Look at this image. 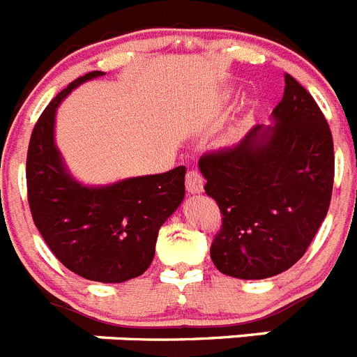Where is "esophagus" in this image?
Wrapping results in <instances>:
<instances>
[{
	"label": "esophagus",
	"instance_id": "esophagus-1",
	"mask_svg": "<svg viewBox=\"0 0 357 357\" xmlns=\"http://www.w3.org/2000/svg\"><path fill=\"white\" fill-rule=\"evenodd\" d=\"M187 192L188 194H201L203 192V178L197 170H190L187 174Z\"/></svg>",
	"mask_w": 357,
	"mask_h": 357
}]
</instances>
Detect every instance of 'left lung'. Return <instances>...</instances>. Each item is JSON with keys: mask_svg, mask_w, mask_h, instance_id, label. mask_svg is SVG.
I'll return each mask as SVG.
<instances>
[{"mask_svg": "<svg viewBox=\"0 0 357 357\" xmlns=\"http://www.w3.org/2000/svg\"><path fill=\"white\" fill-rule=\"evenodd\" d=\"M269 126L199 160L222 230L210 257L228 277L262 280L296 264L327 215L334 145L324 113L289 73Z\"/></svg>", "mask_w": 357, "mask_h": 357, "instance_id": "1", "label": "left lung"}]
</instances>
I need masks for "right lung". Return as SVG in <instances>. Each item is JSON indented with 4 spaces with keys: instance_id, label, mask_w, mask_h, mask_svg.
<instances>
[{
    "instance_id": "obj_1",
    "label": "right lung",
    "mask_w": 357,
    "mask_h": 357,
    "mask_svg": "<svg viewBox=\"0 0 357 357\" xmlns=\"http://www.w3.org/2000/svg\"><path fill=\"white\" fill-rule=\"evenodd\" d=\"M91 71L59 93L37 120L26 156V188L33 222L45 243L70 271L104 284L140 277L156 252L161 225L185 197V167L136 176L109 185H84L71 174L55 144L61 102Z\"/></svg>"
}]
</instances>
